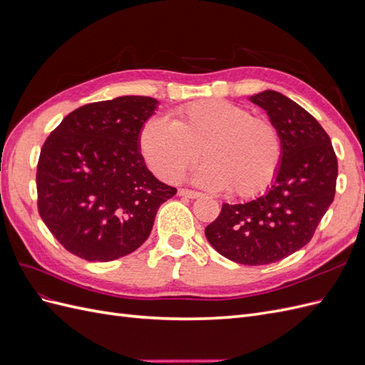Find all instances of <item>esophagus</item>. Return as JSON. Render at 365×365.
<instances>
[{
	"instance_id": "1",
	"label": "esophagus",
	"mask_w": 365,
	"mask_h": 365,
	"mask_svg": "<svg viewBox=\"0 0 365 365\" xmlns=\"http://www.w3.org/2000/svg\"><path fill=\"white\" fill-rule=\"evenodd\" d=\"M178 195H180V196H184V197H189V200H196V197L201 196L200 192L189 190V189H180V190H178Z\"/></svg>"
}]
</instances>
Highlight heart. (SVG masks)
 <instances>
[{"instance_id": "1", "label": "heart", "mask_w": 365, "mask_h": 365, "mask_svg": "<svg viewBox=\"0 0 365 365\" xmlns=\"http://www.w3.org/2000/svg\"><path fill=\"white\" fill-rule=\"evenodd\" d=\"M149 169L164 181H176L202 153L207 161L195 180L207 189L236 197L263 192L277 175L283 141L272 121L252 117L247 108L220 98L175 109L172 120L149 118L138 134Z\"/></svg>"}]
</instances>
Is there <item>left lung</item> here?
<instances>
[{
  "label": "left lung",
  "mask_w": 365,
  "mask_h": 365,
  "mask_svg": "<svg viewBox=\"0 0 365 365\" xmlns=\"http://www.w3.org/2000/svg\"><path fill=\"white\" fill-rule=\"evenodd\" d=\"M279 129L283 157L267 195L245 204H224L207 225V240L242 264H268L303 248L334 202L338 161L322 125L286 96L267 90L250 97Z\"/></svg>",
  "instance_id": "1"
}]
</instances>
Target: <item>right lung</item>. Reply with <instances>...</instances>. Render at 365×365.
<instances>
[{"label": "right lung", "instance_id": "add662e5", "mask_svg": "<svg viewBox=\"0 0 365 365\" xmlns=\"http://www.w3.org/2000/svg\"><path fill=\"white\" fill-rule=\"evenodd\" d=\"M157 101L123 96L88 103L43 143L36 170L38 212L74 256L109 262L145 242L163 202L176 193L158 181L138 150V134Z\"/></svg>", "mask_w": 365, "mask_h": 365}]
</instances>
